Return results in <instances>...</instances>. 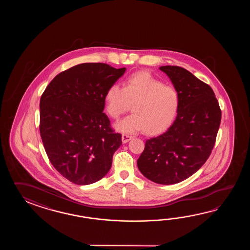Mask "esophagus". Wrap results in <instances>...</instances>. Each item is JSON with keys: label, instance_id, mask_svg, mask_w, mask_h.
<instances>
[{"label": "esophagus", "instance_id": "esophagus-1", "mask_svg": "<svg viewBox=\"0 0 250 250\" xmlns=\"http://www.w3.org/2000/svg\"><path fill=\"white\" fill-rule=\"evenodd\" d=\"M131 138H132V137L129 136V135H127V134H123V136H122V140H123V144L127 143Z\"/></svg>", "mask_w": 250, "mask_h": 250}]
</instances>
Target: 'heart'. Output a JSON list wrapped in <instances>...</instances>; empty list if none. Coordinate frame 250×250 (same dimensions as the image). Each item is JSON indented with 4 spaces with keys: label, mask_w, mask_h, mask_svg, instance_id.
Instances as JSON below:
<instances>
[{
    "label": "heart",
    "mask_w": 250,
    "mask_h": 250,
    "mask_svg": "<svg viewBox=\"0 0 250 250\" xmlns=\"http://www.w3.org/2000/svg\"><path fill=\"white\" fill-rule=\"evenodd\" d=\"M132 104V114L115 124L120 132L149 135L164 131L174 120L180 106V95L174 86L165 85L148 72L127 78L123 87L111 85L105 93L104 107L110 117L117 120Z\"/></svg>",
    "instance_id": "1"
}]
</instances>
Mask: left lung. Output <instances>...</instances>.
<instances>
[{
	"mask_svg": "<svg viewBox=\"0 0 250 250\" xmlns=\"http://www.w3.org/2000/svg\"><path fill=\"white\" fill-rule=\"evenodd\" d=\"M180 95L175 121L165 133L146 141L138 159L150 181L170 185L199 170L211 154L222 112L210 85L178 66H162Z\"/></svg>",
	"mask_w": 250,
	"mask_h": 250,
	"instance_id": "obj_1",
	"label": "left lung"
}]
</instances>
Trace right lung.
<instances>
[{"instance_id": "add662e5", "label": "right lung", "mask_w": 250, "mask_h": 250, "mask_svg": "<svg viewBox=\"0 0 250 250\" xmlns=\"http://www.w3.org/2000/svg\"><path fill=\"white\" fill-rule=\"evenodd\" d=\"M82 63L61 72L40 99V135L53 167L77 185L100 181L122 142L104 112L108 88L125 72Z\"/></svg>"}]
</instances>
